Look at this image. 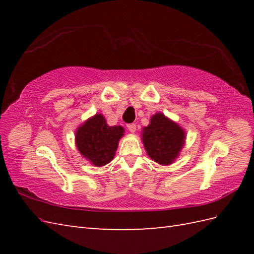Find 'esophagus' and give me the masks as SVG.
<instances>
[{
    "mask_svg": "<svg viewBox=\"0 0 254 254\" xmlns=\"http://www.w3.org/2000/svg\"><path fill=\"white\" fill-rule=\"evenodd\" d=\"M127 130L130 131V132H135L136 131V124L135 123H128L127 126Z\"/></svg>",
    "mask_w": 254,
    "mask_h": 254,
    "instance_id": "esophagus-1",
    "label": "esophagus"
}]
</instances>
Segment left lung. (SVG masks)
Masks as SVG:
<instances>
[{
  "label": "left lung",
  "instance_id": "1",
  "mask_svg": "<svg viewBox=\"0 0 254 254\" xmlns=\"http://www.w3.org/2000/svg\"><path fill=\"white\" fill-rule=\"evenodd\" d=\"M185 132L161 113H156L150 119V124L144 127L143 142L148 156L160 165H170L179 155Z\"/></svg>",
  "mask_w": 254,
  "mask_h": 254
}]
</instances>
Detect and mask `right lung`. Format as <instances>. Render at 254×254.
Wrapping results in <instances>:
<instances>
[{
	"label": "right lung",
	"instance_id": "add662e5",
	"mask_svg": "<svg viewBox=\"0 0 254 254\" xmlns=\"http://www.w3.org/2000/svg\"><path fill=\"white\" fill-rule=\"evenodd\" d=\"M121 136L122 127H109L104 116L96 115L78 127L76 146L79 153L95 166H105L115 157Z\"/></svg>",
	"mask_w": 254,
	"mask_h": 254
}]
</instances>
